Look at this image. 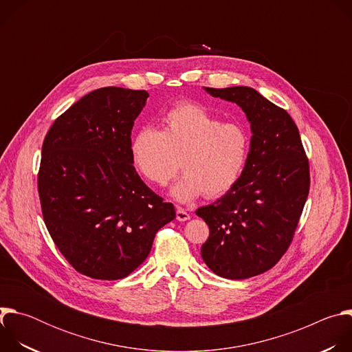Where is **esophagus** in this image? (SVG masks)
<instances>
[{
  "mask_svg": "<svg viewBox=\"0 0 352 352\" xmlns=\"http://www.w3.org/2000/svg\"><path fill=\"white\" fill-rule=\"evenodd\" d=\"M190 219V214L185 212L182 208H177V220L178 221H186Z\"/></svg>",
  "mask_w": 352,
  "mask_h": 352,
  "instance_id": "1",
  "label": "esophagus"
}]
</instances>
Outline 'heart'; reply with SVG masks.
Here are the masks:
<instances>
[{"label":"heart","mask_w":352,"mask_h":352,"mask_svg":"<svg viewBox=\"0 0 352 352\" xmlns=\"http://www.w3.org/2000/svg\"><path fill=\"white\" fill-rule=\"evenodd\" d=\"M249 132L241 122L224 121L202 106L181 103L162 121V131L144 126L131 142V162L150 186L163 188L177 175L171 196L189 204L199 196L220 197L239 181L248 162Z\"/></svg>","instance_id":"b5f03b06"}]
</instances>
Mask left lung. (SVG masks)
I'll list each match as a JSON object with an SVG mask.
<instances>
[{"instance_id": "1", "label": "left lung", "mask_w": 352, "mask_h": 352, "mask_svg": "<svg viewBox=\"0 0 352 352\" xmlns=\"http://www.w3.org/2000/svg\"><path fill=\"white\" fill-rule=\"evenodd\" d=\"M245 113L252 138L236 185L196 210L210 228L202 259L220 277L243 280L272 269L289 246L309 192V163L289 114L248 86L205 87Z\"/></svg>"}]
</instances>
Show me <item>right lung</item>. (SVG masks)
Instances as JSON below:
<instances>
[{
    "label": "right lung",
    "mask_w": 352,
    "mask_h": 352,
    "mask_svg": "<svg viewBox=\"0 0 352 352\" xmlns=\"http://www.w3.org/2000/svg\"><path fill=\"white\" fill-rule=\"evenodd\" d=\"M148 93L102 87L61 114L41 147L43 219L72 267L118 280L139 267L156 232L175 219L131 162V131Z\"/></svg>",
    "instance_id": "1"
}]
</instances>
